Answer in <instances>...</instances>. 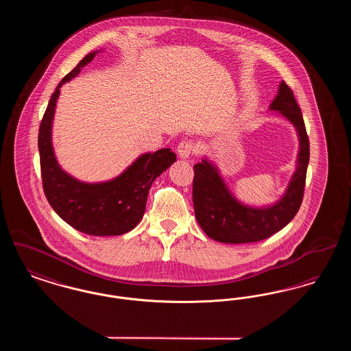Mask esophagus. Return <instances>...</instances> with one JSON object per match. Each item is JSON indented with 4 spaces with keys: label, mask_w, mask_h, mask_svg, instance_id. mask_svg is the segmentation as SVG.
I'll use <instances>...</instances> for the list:
<instances>
[{
    "label": "esophagus",
    "mask_w": 351,
    "mask_h": 351,
    "mask_svg": "<svg viewBox=\"0 0 351 351\" xmlns=\"http://www.w3.org/2000/svg\"><path fill=\"white\" fill-rule=\"evenodd\" d=\"M195 151H196V146H195V142L192 141H182L178 146V154L182 159L189 158Z\"/></svg>",
    "instance_id": "34e87169"
}]
</instances>
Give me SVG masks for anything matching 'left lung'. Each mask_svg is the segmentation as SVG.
Returning <instances> with one entry per match:
<instances>
[{
    "instance_id": "1",
    "label": "left lung",
    "mask_w": 351,
    "mask_h": 351,
    "mask_svg": "<svg viewBox=\"0 0 351 351\" xmlns=\"http://www.w3.org/2000/svg\"><path fill=\"white\" fill-rule=\"evenodd\" d=\"M269 109L279 110L296 128L300 141L298 168L283 197L268 208H251L234 197L206 159L195 165L193 205L195 216L208 237L222 243H250L263 241L282 230L300 209L306 168L309 163V139L300 108L292 89L282 82Z\"/></svg>"
}]
</instances>
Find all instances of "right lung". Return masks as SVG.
Wrapping results in <instances>:
<instances>
[{
  "mask_svg": "<svg viewBox=\"0 0 351 351\" xmlns=\"http://www.w3.org/2000/svg\"><path fill=\"white\" fill-rule=\"evenodd\" d=\"M96 53L90 52L80 60L58 84L49 101L38 134L42 183L52 209L73 229L96 237L121 235L143 217L151 184L176 160V155L169 149L143 154L116 179L97 184L82 183L58 165L51 126L60 86L77 76Z\"/></svg>",
  "mask_w": 351,
  "mask_h": 351,
  "instance_id": "obj_1",
  "label": "right lung"
}]
</instances>
